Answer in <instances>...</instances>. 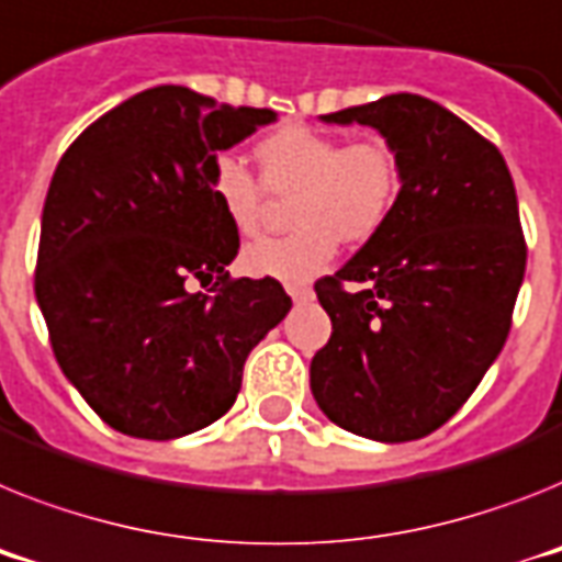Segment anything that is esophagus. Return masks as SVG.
Here are the masks:
<instances>
[{"mask_svg":"<svg viewBox=\"0 0 562 562\" xmlns=\"http://www.w3.org/2000/svg\"><path fill=\"white\" fill-rule=\"evenodd\" d=\"M285 291H289V296L294 300V303H305V300H311L308 285H285Z\"/></svg>","mask_w":562,"mask_h":562,"instance_id":"34e87169","label":"esophagus"}]
</instances>
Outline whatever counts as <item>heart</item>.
Segmentation results:
<instances>
[{
  "label": "heart",
  "instance_id": "obj_1",
  "mask_svg": "<svg viewBox=\"0 0 562 562\" xmlns=\"http://www.w3.org/2000/svg\"><path fill=\"white\" fill-rule=\"evenodd\" d=\"M262 186L273 193L296 191L294 231L254 239L239 254L248 277L305 282L328 268L346 243H369L385 228L400 200L397 154L380 139L342 145L339 136L305 125H285L257 145ZM262 186L239 159L220 157L211 168V193L237 234H254L262 214Z\"/></svg>",
  "mask_w": 562,
  "mask_h": 562
}]
</instances>
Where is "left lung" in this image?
Instances as JSON below:
<instances>
[{
    "label": "left lung",
    "mask_w": 562,
    "mask_h": 562,
    "mask_svg": "<svg viewBox=\"0 0 562 562\" xmlns=\"http://www.w3.org/2000/svg\"><path fill=\"white\" fill-rule=\"evenodd\" d=\"M319 120L374 128L403 186L385 228L314 285L334 331L311 360V394L346 431L419 440L471 397L512 328L526 273L512 173L488 139L417 93Z\"/></svg>",
    "instance_id": "1"
}]
</instances>
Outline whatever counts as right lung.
Returning <instances> with one entry per match:
<instances>
[{"mask_svg":"<svg viewBox=\"0 0 562 562\" xmlns=\"http://www.w3.org/2000/svg\"><path fill=\"white\" fill-rule=\"evenodd\" d=\"M271 122L268 108L157 85L99 116L56 165L36 303L63 374L116 431L177 440L211 426L291 311L277 280H228L239 237L211 193L216 154Z\"/></svg>","mask_w":562,"mask_h":562,"instance_id":"right-lung-1","label":"right lung"}]
</instances>
